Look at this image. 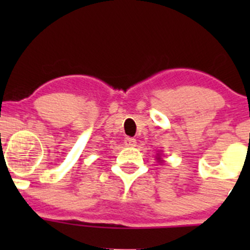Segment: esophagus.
I'll use <instances>...</instances> for the list:
<instances>
[{"label":"esophagus","mask_w":250,"mask_h":250,"mask_svg":"<svg viewBox=\"0 0 250 250\" xmlns=\"http://www.w3.org/2000/svg\"><path fill=\"white\" fill-rule=\"evenodd\" d=\"M125 145L127 146V147H135L136 146V140L134 139V137H125Z\"/></svg>","instance_id":"esophagus-1"}]
</instances>
